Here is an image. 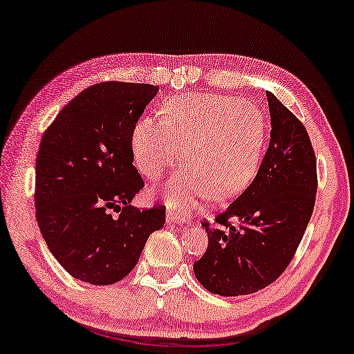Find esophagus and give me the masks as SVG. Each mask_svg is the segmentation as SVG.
Here are the masks:
<instances>
[{
    "label": "esophagus",
    "instance_id": "34e87169",
    "mask_svg": "<svg viewBox=\"0 0 354 354\" xmlns=\"http://www.w3.org/2000/svg\"><path fill=\"white\" fill-rule=\"evenodd\" d=\"M166 220H167V223H174V225H176V223H182L183 220H182V216L177 214V212H174V210H167V214H166Z\"/></svg>",
    "mask_w": 354,
    "mask_h": 354
}]
</instances>
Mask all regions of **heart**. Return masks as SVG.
<instances>
[{
	"label": "heart",
	"mask_w": 354,
	"mask_h": 354,
	"mask_svg": "<svg viewBox=\"0 0 354 354\" xmlns=\"http://www.w3.org/2000/svg\"><path fill=\"white\" fill-rule=\"evenodd\" d=\"M138 169L160 180L180 160L188 169L171 178L166 196L172 205L209 194L226 199L245 187L257 169L264 144V120L257 107L237 97L185 95L162 107V122L147 117L133 131Z\"/></svg>",
	"instance_id": "heart-1"
}]
</instances>
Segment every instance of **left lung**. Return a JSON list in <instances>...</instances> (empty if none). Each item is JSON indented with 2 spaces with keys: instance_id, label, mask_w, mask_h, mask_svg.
I'll use <instances>...</instances> for the list:
<instances>
[{
  "instance_id": "8db88e82",
  "label": "left lung",
  "mask_w": 354,
  "mask_h": 354,
  "mask_svg": "<svg viewBox=\"0 0 354 354\" xmlns=\"http://www.w3.org/2000/svg\"><path fill=\"white\" fill-rule=\"evenodd\" d=\"M270 140L253 182L215 227L203 221L209 245L193 264L196 279L220 296L252 295L279 279L295 257L317 196V158L301 120L266 91Z\"/></svg>"
}]
</instances>
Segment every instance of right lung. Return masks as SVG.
Wrapping results in <instances>:
<instances>
[{
  "label": "right lung",
  "instance_id": "right-lung-1",
  "mask_svg": "<svg viewBox=\"0 0 354 354\" xmlns=\"http://www.w3.org/2000/svg\"><path fill=\"white\" fill-rule=\"evenodd\" d=\"M158 86L101 82L69 101L46 129L36 156V218L48 250L74 279L120 281L147 239L166 221L165 205L133 207L144 188L133 166V131Z\"/></svg>",
  "mask_w": 354,
  "mask_h": 354
}]
</instances>
